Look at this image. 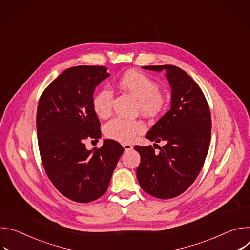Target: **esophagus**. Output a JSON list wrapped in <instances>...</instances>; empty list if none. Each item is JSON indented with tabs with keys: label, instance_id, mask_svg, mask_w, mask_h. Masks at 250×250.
<instances>
[{
	"label": "esophagus",
	"instance_id": "esophagus-1",
	"mask_svg": "<svg viewBox=\"0 0 250 250\" xmlns=\"http://www.w3.org/2000/svg\"><path fill=\"white\" fill-rule=\"evenodd\" d=\"M123 147L125 148V151L132 150V148H133V146H132L131 145H128V144H124V145H123Z\"/></svg>",
	"mask_w": 250,
	"mask_h": 250
}]
</instances>
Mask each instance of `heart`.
<instances>
[{
    "instance_id": "b5f03b06",
    "label": "heart",
    "mask_w": 250,
    "mask_h": 250,
    "mask_svg": "<svg viewBox=\"0 0 250 250\" xmlns=\"http://www.w3.org/2000/svg\"><path fill=\"white\" fill-rule=\"evenodd\" d=\"M119 85L138 100L139 110L144 115L152 117L159 114L164 108L165 101L159 92L158 84L147 75L137 71H128L122 76ZM113 98V93L109 89H103L94 96L92 104L94 112L99 118L104 119L110 116ZM145 129V124L140 121L116 118L105 125L104 133L109 138L127 144L135 138L136 134L144 132Z\"/></svg>"
}]
</instances>
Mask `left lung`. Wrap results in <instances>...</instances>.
<instances>
[{"label":"left lung","mask_w":250,"mask_h":250,"mask_svg":"<svg viewBox=\"0 0 250 250\" xmlns=\"http://www.w3.org/2000/svg\"><path fill=\"white\" fill-rule=\"evenodd\" d=\"M142 68L164 71L171 88V105L146 134L151 141L166 142L158 148L159 152L151 146H134L140 154L136 177L147 194L171 199L193 184L204 165L210 140V113L201 88L181 68L174 65Z\"/></svg>","instance_id":"obj_1"}]
</instances>
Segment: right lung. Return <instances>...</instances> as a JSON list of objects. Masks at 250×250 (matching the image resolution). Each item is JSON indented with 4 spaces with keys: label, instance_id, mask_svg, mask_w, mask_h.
Returning <instances> with one entry per match:
<instances>
[{
    "label": "right lung",
    "instance_id": "right-lung-1",
    "mask_svg": "<svg viewBox=\"0 0 250 250\" xmlns=\"http://www.w3.org/2000/svg\"><path fill=\"white\" fill-rule=\"evenodd\" d=\"M104 66L66 69L44 90L38 106L39 148L45 172L66 198L89 203L108 190L124 147L104 139L99 149L88 150L85 139L101 137L93 109L95 88L110 74Z\"/></svg>",
    "mask_w": 250,
    "mask_h": 250
}]
</instances>
